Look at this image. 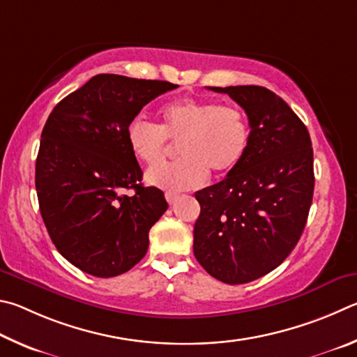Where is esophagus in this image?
I'll return each instance as SVG.
<instances>
[{"label":"esophagus","mask_w":357,"mask_h":357,"mask_svg":"<svg viewBox=\"0 0 357 357\" xmlns=\"http://www.w3.org/2000/svg\"><path fill=\"white\" fill-rule=\"evenodd\" d=\"M177 199H178V195H175V192H171V191L166 192V201L169 204H174L175 201H177Z\"/></svg>","instance_id":"obj_1"}]
</instances>
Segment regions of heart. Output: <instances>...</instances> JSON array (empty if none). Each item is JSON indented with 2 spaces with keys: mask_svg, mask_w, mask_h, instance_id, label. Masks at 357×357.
Masks as SVG:
<instances>
[{
  "mask_svg": "<svg viewBox=\"0 0 357 357\" xmlns=\"http://www.w3.org/2000/svg\"><path fill=\"white\" fill-rule=\"evenodd\" d=\"M178 144L182 158L172 165L150 169L147 182L166 190H191L204 185L208 171L227 175L245 160L251 127L245 112L210 100L180 98L162 106L160 123L133 119L127 128L131 153L147 166H155Z\"/></svg>",
  "mask_w": 357,
  "mask_h": 357,
  "instance_id": "b5f03b06",
  "label": "heart"
}]
</instances>
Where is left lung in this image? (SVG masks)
<instances>
[{
	"label": "left lung",
	"instance_id": "1",
	"mask_svg": "<svg viewBox=\"0 0 357 357\" xmlns=\"http://www.w3.org/2000/svg\"><path fill=\"white\" fill-rule=\"evenodd\" d=\"M208 89L245 109L251 141L238 167L195 195L201 215L192 251L210 276L248 284L278 268L301 238L314 196V150L301 119L266 87Z\"/></svg>",
	"mask_w": 357,
	"mask_h": 357
}]
</instances>
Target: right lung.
<instances>
[{
    "instance_id": "1",
    "label": "right lung",
    "mask_w": 357,
    "mask_h": 357,
    "mask_svg": "<svg viewBox=\"0 0 357 357\" xmlns=\"http://www.w3.org/2000/svg\"><path fill=\"white\" fill-rule=\"evenodd\" d=\"M175 87L96 75L48 116L36 160L37 199L56 249L81 271L114 278L146 255L149 230L167 202L161 190L142 186L127 128L142 106Z\"/></svg>"
}]
</instances>
